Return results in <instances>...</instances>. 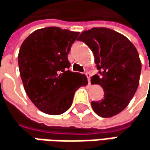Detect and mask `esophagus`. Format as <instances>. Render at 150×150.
Segmentation results:
<instances>
[{
	"instance_id": "34e87169",
	"label": "esophagus",
	"mask_w": 150,
	"mask_h": 150,
	"mask_svg": "<svg viewBox=\"0 0 150 150\" xmlns=\"http://www.w3.org/2000/svg\"><path fill=\"white\" fill-rule=\"evenodd\" d=\"M85 76L87 77V79H88V83H89V84H91V73L89 72V71H87V72H85Z\"/></svg>"
}]
</instances>
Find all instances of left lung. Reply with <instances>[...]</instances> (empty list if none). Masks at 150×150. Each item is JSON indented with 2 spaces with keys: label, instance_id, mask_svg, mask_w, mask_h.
I'll use <instances>...</instances> for the list:
<instances>
[{
  "label": "left lung",
  "instance_id": "8db88e82",
  "mask_svg": "<svg viewBox=\"0 0 150 150\" xmlns=\"http://www.w3.org/2000/svg\"><path fill=\"white\" fill-rule=\"evenodd\" d=\"M79 40L94 54L99 75L91 82L104 92L102 100L91 102L92 109L102 117H111L127 107L137 90L142 70L138 52L125 36L109 28L84 31Z\"/></svg>",
  "mask_w": 150,
  "mask_h": 150
}]
</instances>
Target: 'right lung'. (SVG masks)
<instances>
[{
    "label": "right lung",
    "instance_id": "obj_1",
    "mask_svg": "<svg viewBox=\"0 0 150 150\" xmlns=\"http://www.w3.org/2000/svg\"><path fill=\"white\" fill-rule=\"evenodd\" d=\"M79 34L57 27L41 28L32 33L20 48L18 64L24 89L44 113L66 112L75 91L88 84L84 74L68 70L67 55Z\"/></svg>",
    "mask_w": 150,
    "mask_h": 150
}]
</instances>
